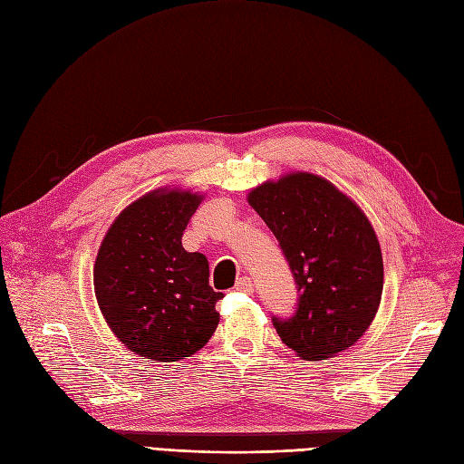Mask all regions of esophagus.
<instances>
[{"mask_svg": "<svg viewBox=\"0 0 464 464\" xmlns=\"http://www.w3.org/2000/svg\"><path fill=\"white\" fill-rule=\"evenodd\" d=\"M236 290H240V292H251L254 290V283H251V278L249 276H242V278H237V283H236Z\"/></svg>", "mask_w": 464, "mask_h": 464, "instance_id": "obj_1", "label": "esophagus"}]
</instances>
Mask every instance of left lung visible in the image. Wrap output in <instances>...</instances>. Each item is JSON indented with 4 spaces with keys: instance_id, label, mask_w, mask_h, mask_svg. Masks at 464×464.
<instances>
[{
    "instance_id": "left-lung-1",
    "label": "left lung",
    "mask_w": 464,
    "mask_h": 464,
    "mask_svg": "<svg viewBox=\"0 0 464 464\" xmlns=\"http://www.w3.org/2000/svg\"><path fill=\"white\" fill-rule=\"evenodd\" d=\"M296 280L298 307L273 319L283 343L302 360L333 358L368 331L383 292V257L363 210L310 172L266 179L247 193Z\"/></svg>"
}]
</instances>
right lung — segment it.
Returning a JSON list of instances; mask_svg holds the SVG:
<instances>
[{
  "label": "right lung",
  "mask_w": 464,
  "mask_h": 464,
  "mask_svg": "<svg viewBox=\"0 0 464 464\" xmlns=\"http://www.w3.org/2000/svg\"><path fill=\"white\" fill-rule=\"evenodd\" d=\"M191 189L160 188L125 207L111 222L94 261V294L118 341L157 362L184 360L218 325L208 261L186 251L181 236L201 205Z\"/></svg>",
  "instance_id": "1"
}]
</instances>
